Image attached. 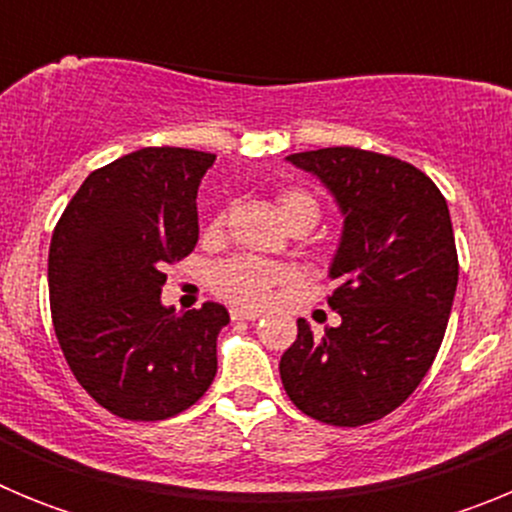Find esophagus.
Returning <instances> with one entry per match:
<instances>
[{
    "mask_svg": "<svg viewBox=\"0 0 512 512\" xmlns=\"http://www.w3.org/2000/svg\"><path fill=\"white\" fill-rule=\"evenodd\" d=\"M230 318H233V320H256V318H261V312L241 310V307H233V310H230Z\"/></svg>",
    "mask_w": 512,
    "mask_h": 512,
    "instance_id": "obj_1",
    "label": "esophagus"
}]
</instances>
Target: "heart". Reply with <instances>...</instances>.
Here are the masks:
<instances>
[{
	"label": "heart",
	"instance_id": "heart-1",
	"mask_svg": "<svg viewBox=\"0 0 512 512\" xmlns=\"http://www.w3.org/2000/svg\"><path fill=\"white\" fill-rule=\"evenodd\" d=\"M279 215L287 225L302 223V220H310L312 225L318 223L320 217V205L318 200L312 197L305 189H282L277 197ZM225 212L215 215V220L210 223V233L223 228ZM289 282V271L282 266L266 264L259 259H230L225 264H220L212 274V287L220 297H225L233 305L241 307H259L274 295V289L282 287Z\"/></svg>",
	"mask_w": 512,
	"mask_h": 512
}]
</instances>
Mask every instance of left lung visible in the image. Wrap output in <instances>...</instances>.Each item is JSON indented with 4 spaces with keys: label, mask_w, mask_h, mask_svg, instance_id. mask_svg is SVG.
Listing matches in <instances>:
<instances>
[{
    "label": "left lung",
    "mask_w": 512,
    "mask_h": 512,
    "mask_svg": "<svg viewBox=\"0 0 512 512\" xmlns=\"http://www.w3.org/2000/svg\"><path fill=\"white\" fill-rule=\"evenodd\" d=\"M287 161L318 176L343 212L328 297L341 325L312 336L297 320L282 384L320 423H374L413 395L441 348L459 282L449 205L423 171L384 153L336 146Z\"/></svg>",
    "instance_id": "left-lung-1"
}]
</instances>
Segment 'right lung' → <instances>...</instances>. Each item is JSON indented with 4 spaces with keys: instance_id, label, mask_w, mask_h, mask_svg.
Segmentation results:
<instances>
[{
    "instance_id": "obj_1",
    "label": "right lung",
    "mask_w": 512,
    "mask_h": 512,
    "mask_svg": "<svg viewBox=\"0 0 512 512\" xmlns=\"http://www.w3.org/2000/svg\"><path fill=\"white\" fill-rule=\"evenodd\" d=\"M215 156L140 148L92 171L63 210L48 253L56 338L76 382L112 415L166 420L217 372L223 305H161L164 269L200 238L197 189Z\"/></svg>"
}]
</instances>
